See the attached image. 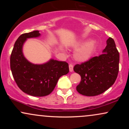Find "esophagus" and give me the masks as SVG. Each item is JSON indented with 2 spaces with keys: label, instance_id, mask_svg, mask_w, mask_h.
I'll return each mask as SVG.
<instances>
[{
  "label": "esophagus",
  "instance_id": "1",
  "mask_svg": "<svg viewBox=\"0 0 129 129\" xmlns=\"http://www.w3.org/2000/svg\"><path fill=\"white\" fill-rule=\"evenodd\" d=\"M69 70L70 72H72L73 71V66L72 64H70L69 65Z\"/></svg>",
  "mask_w": 129,
  "mask_h": 129
}]
</instances>
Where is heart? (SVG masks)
I'll return each mask as SVG.
<instances>
[{
  "label": "heart",
  "instance_id": "b5f03b06",
  "mask_svg": "<svg viewBox=\"0 0 129 129\" xmlns=\"http://www.w3.org/2000/svg\"><path fill=\"white\" fill-rule=\"evenodd\" d=\"M80 47L75 53V59L79 62H85L89 60L96 49V44L94 41L88 42H81L79 44Z\"/></svg>",
  "mask_w": 129,
  "mask_h": 129
}]
</instances>
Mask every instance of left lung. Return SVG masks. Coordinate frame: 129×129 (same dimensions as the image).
<instances>
[{
	"label": "left lung",
	"instance_id": "1",
	"mask_svg": "<svg viewBox=\"0 0 129 129\" xmlns=\"http://www.w3.org/2000/svg\"><path fill=\"white\" fill-rule=\"evenodd\" d=\"M103 53L81 64L73 70L81 77L76 87L80 94L93 96L101 94L115 83L119 72V54L114 40L109 38Z\"/></svg>",
	"mask_w": 129,
	"mask_h": 129
}]
</instances>
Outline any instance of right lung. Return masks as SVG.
Masks as SVG:
<instances>
[{"mask_svg":"<svg viewBox=\"0 0 129 129\" xmlns=\"http://www.w3.org/2000/svg\"><path fill=\"white\" fill-rule=\"evenodd\" d=\"M41 36L39 31L22 34L16 41L11 56L10 67L17 86L26 94L33 96H45L53 91L58 79L69 72L65 61L50 59L43 64H34L23 56L22 47L28 38Z\"/></svg>","mask_w":129,"mask_h":129,"instance_id":"right-lung-1","label":"right lung"}]
</instances>
